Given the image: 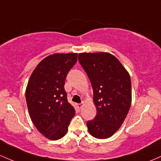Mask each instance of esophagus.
Wrapping results in <instances>:
<instances>
[{"mask_svg":"<svg viewBox=\"0 0 161 161\" xmlns=\"http://www.w3.org/2000/svg\"><path fill=\"white\" fill-rule=\"evenodd\" d=\"M77 108H78L79 109H80L81 108H82V106H83V103H78V104H77Z\"/></svg>","mask_w":161,"mask_h":161,"instance_id":"34e87169","label":"esophagus"}]
</instances>
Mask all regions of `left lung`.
Listing matches in <instances>:
<instances>
[{"instance_id":"1","label":"left lung","mask_w":161,"mask_h":161,"mask_svg":"<svg viewBox=\"0 0 161 161\" xmlns=\"http://www.w3.org/2000/svg\"><path fill=\"white\" fill-rule=\"evenodd\" d=\"M78 60L89 77L97 108L94 119L86 122L96 138L106 139L119 129L131 103V84L127 70L108 52L79 53Z\"/></svg>"}]
</instances>
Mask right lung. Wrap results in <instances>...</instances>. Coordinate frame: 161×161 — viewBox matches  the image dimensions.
<instances>
[{
  "mask_svg": "<svg viewBox=\"0 0 161 161\" xmlns=\"http://www.w3.org/2000/svg\"><path fill=\"white\" fill-rule=\"evenodd\" d=\"M77 53L50 55L36 67L26 89V100L32 123L48 139L64 137L75 109L67 100L64 81L75 64Z\"/></svg>",
  "mask_w": 161,
  "mask_h": 161,
  "instance_id": "add662e5",
  "label": "right lung"
}]
</instances>
